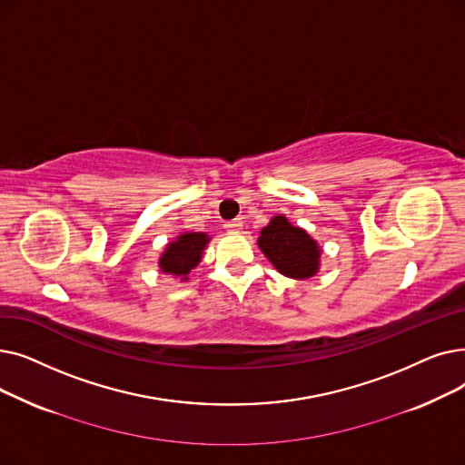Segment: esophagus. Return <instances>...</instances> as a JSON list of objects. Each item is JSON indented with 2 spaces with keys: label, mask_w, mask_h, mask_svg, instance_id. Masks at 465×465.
Returning <instances> with one entry per match:
<instances>
[{
  "label": "esophagus",
  "mask_w": 465,
  "mask_h": 465,
  "mask_svg": "<svg viewBox=\"0 0 465 465\" xmlns=\"http://www.w3.org/2000/svg\"><path fill=\"white\" fill-rule=\"evenodd\" d=\"M242 227H244V223H242L240 217H238V219H232V221H227V223H225V229H227L229 232H240Z\"/></svg>",
  "instance_id": "obj_1"
}]
</instances>
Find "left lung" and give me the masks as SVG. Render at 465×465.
<instances>
[{"mask_svg":"<svg viewBox=\"0 0 465 465\" xmlns=\"http://www.w3.org/2000/svg\"><path fill=\"white\" fill-rule=\"evenodd\" d=\"M257 246L272 262V267L287 278L306 280L320 271V244L283 213L274 215L269 225L261 229Z\"/></svg>","mask_w":465,"mask_h":465,"instance_id":"1","label":"left lung"}]
</instances>
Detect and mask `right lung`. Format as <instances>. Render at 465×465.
<instances>
[{
	"label": "right lung",
	"mask_w": 465,
	"mask_h": 465,
	"mask_svg": "<svg viewBox=\"0 0 465 465\" xmlns=\"http://www.w3.org/2000/svg\"><path fill=\"white\" fill-rule=\"evenodd\" d=\"M210 240L212 238L206 232H180L172 242H168L161 253L159 269L164 274L187 282L191 271L201 264Z\"/></svg>",
	"instance_id": "obj_1"
}]
</instances>
